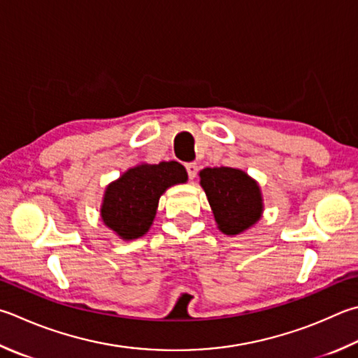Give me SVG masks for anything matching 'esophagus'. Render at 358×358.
I'll return each instance as SVG.
<instances>
[{"mask_svg": "<svg viewBox=\"0 0 358 358\" xmlns=\"http://www.w3.org/2000/svg\"><path fill=\"white\" fill-rule=\"evenodd\" d=\"M185 168H187V173H188V178H190V180L196 178V173H198V165L196 164H187Z\"/></svg>", "mask_w": 358, "mask_h": 358, "instance_id": "obj_1", "label": "esophagus"}]
</instances>
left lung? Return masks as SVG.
<instances>
[{"mask_svg": "<svg viewBox=\"0 0 358 358\" xmlns=\"http://www.w3.org/2000/svg\"><path fill=\"white\" fill-rule=\"evenodd\" d=\"M199 185L213 212L220 231L235 237L259 222L263 194L259 182L238 168L215 166L199 171Z\"/></svg>", "mask_w": 358, "mask_h": 358, "instance_id": "1", "label": "left lung"}]
</instances>
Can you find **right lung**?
<instances>
[{
  "mask_svg": "<svg viewBox=\"0 0 358 358\" xmlns=\"http://www.w3.org/2000/svg\"><path fill=\"white\" fill-rule=\"evenodd\" d=\"M187 180L188 174L179 162H160L157 165L141 162L106 187L99 208L101 220L123 241L143 237L156 218L162 194Z\"/></svg>",
  "mask_w": 358,
  "mask_h": 358,
  "instance_id": "add662e5",
  "label": "right lung"
}]
</instances>
